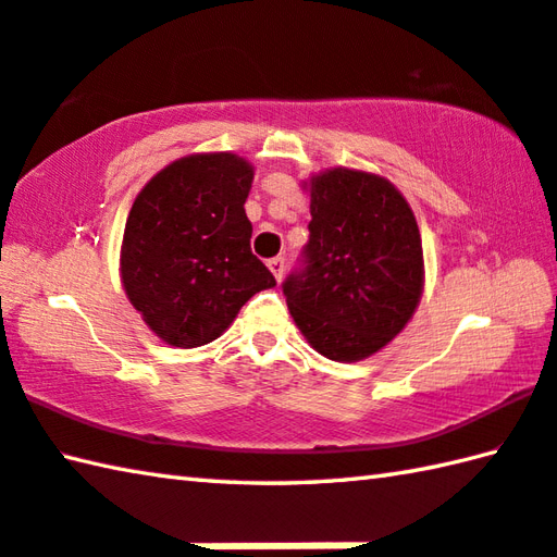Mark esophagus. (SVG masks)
<instances>
[{
	"label": "esophagus",
	"mask_w": 557,
	"mask_h": 557,
	"mask_svg": "<svg viewBox=\"0 0 557 557\" xmlns=\"http://www.w3.org/2000/svg\"><path fill=\"white\" fill-rule=\"evenodd\" d=\"M269 269H271V274L276 276V281H281L283 278V271H286V259H283V257L269 259Z\"/></svg>",
	"instance_id": "esophagus-1"
}]
</instances>
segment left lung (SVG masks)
<instances>
[{"label": "left lung", "mask_w": 557, "mask_h": 557, "mask_svg": "<svg viewBox=\"0 0 557 557\" xmlns=\"http://www.w3.org/2000/svg\"><path fill=\"white\" fill-rule=\"evenodd\" d=\"M310 237L283 296L312 349L359 361L400 332L422 296L412 208L375 174L332 170L310 186Z\"/></svg>", "instance_id": "left-lung-1"}]
</instances>
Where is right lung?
<instances>
[{
  "label": "right lung",
  "mask_w": 557,
  "mask_h": 557,
  "mask_svg": "<svg viewBox=\"0 0 557 557\" xmlns=\"http://www.w3.org/2000/svg\"><path fill=\"white\" fill-rule=\"evenodd\" d=\"M251 180L243 157L191 154L164 166L135 198L121 249L123 288L166 344L213 342L255 293L276 286L249 247Z\"/></svg>",
  "instance_id": "obj_1"
}]
</instances>
